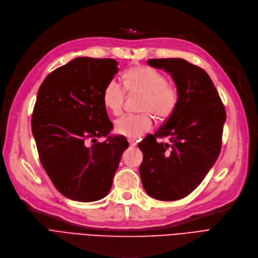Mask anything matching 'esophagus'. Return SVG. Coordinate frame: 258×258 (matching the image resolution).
Returning <instances> with one entry per match:
<instances>
[{"label":"esophagus","mask_w":258,"mask_h":258,"mask_svg":"<svg viewBox=\"0 0 258 258\" xmlns=\"http://www.w3.org/2000/svg\"><path fill=\"white\" fill-rule=\"evenodd\" d=\"M128 143H129V145H130V146H132V147H134V146H137V145H138V141H136V140H131V139H129V140H128Z\"/></svg>","instance_id":"obj_1"}]
</instances>
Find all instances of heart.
<instances>
[{"label": "heart", "instance_id": "b5f03b06", "mask_svg": "<svg viewBox=\"0 0 258 258\" xmlns=\"http://www.w3.org/2000/svg\"><path fill=\"white\" fill-rule=\"evenodd\" d=\"M125 88L116 81L110 80L104 87L103 104L109 112L119 114L125 100V89L131 93L143 94L141 114H126L114 121L115 132L130 139H139L153 128V118H167L173 113L179 91L174 84L167 82L164 73L147 67L137 66L129 68L124 73Z\"/></svg>", "mask_w": 258, "mask_h": 258}]
</instances>
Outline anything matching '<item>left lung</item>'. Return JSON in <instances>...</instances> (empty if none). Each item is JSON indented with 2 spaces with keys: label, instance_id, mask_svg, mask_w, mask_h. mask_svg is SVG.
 <instances>
[{
  "label": "left lung",
  "instance_id": "obj_1",
  "mask_svg": "<svg viewBox=\"0 0 258 258\" xmlns=\"http://www.w3.org/2000/svg\"><path fill=\"white\" fill-rule=\"evenodd\" d=\"M150 66L170 73L179 91L173 113L140 144L143 187L151 198L176 201L203 181L219 155L226 110L215 86L201 67L183 58H150ZM167 137V142L157 138Z\"/></svg>",
  "mask_w": 258,
  "mask_h": 258
}]
</instances>
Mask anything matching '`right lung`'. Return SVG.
Listing matches in <instances>:
<instances>
[{
	"label": "right lung",
	"mask_w": 258,
	"mask_h": 258,
	"mask_svg": "<svg viewBox=\"0 0 258 258\" xmlns=\"http://www.w3.org/2000/svg\"><path fill=\"white\" fill-rule=\"evenodd\" d=\"M117 65L113 58L77 57L49 73L39 88L32 134L46 173L69 200L105 198L128 148L125 138L106 136L113 125L102 94ZM102 136L107 140L96 142Z\"/></svg>",
	"instance_id": "1"
}]
</instances>
